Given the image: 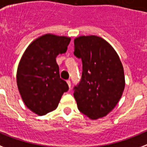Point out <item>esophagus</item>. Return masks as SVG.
I'll list each match as a JSON object with an SVG mask.
<instances>
[{"instance_id":"esophagus-1","label":"esophagus","mask_w":147,"mask_h":147,"mask_svg":"<svg viewBox=\"0 0 147 147\" xmlns=\"http://www.w3.org/2000/svg\"><path fill=\"white\" fill-rule=\"evenodd\" d=\"M67 84H68L69 88H71V81H70V80H67Z\"/></svg>"}]
</instances>
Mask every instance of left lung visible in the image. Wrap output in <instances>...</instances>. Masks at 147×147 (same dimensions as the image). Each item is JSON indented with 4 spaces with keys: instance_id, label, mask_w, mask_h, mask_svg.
<instances>
[{
    "instance_id": "obj_1",
    "label": "left lung",
    "mask_w": 147,
    "mask_h": 147,
    "mask_svg": "<svg viewBox=\"0 0 147 147\" xmlns=\"http://www.w3.org/2000/svg\"><path fill=\"white\" fill-rule=\"evenodd\" d=\"M74 55L82 61V75L74 88L78 110L90 119L106 116L121 99L125 87L121 59L108 42L97 36L74 40Z\"/></svg>"
}]
</instances>
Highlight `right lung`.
Listing matches in <instances>:
<instances>
[{"instance_id":"right-lung-1","label":"right lung","mask_w":147,"mask_h":147,"mask_svg":"<svg viewBox=\"0 0 147 147\" xmlns=\"http://www.w3.org/2000/svg\"><path fill=\"white\" fill-rule=\"evenodd\" d=\"M71 38L53 34L41 36L29 45L17 71V84L22 100L33 113L42 116L53 111L63 93L69 90L60 78L55 58L65 53Z\"/></svg>"}]
</instances>
